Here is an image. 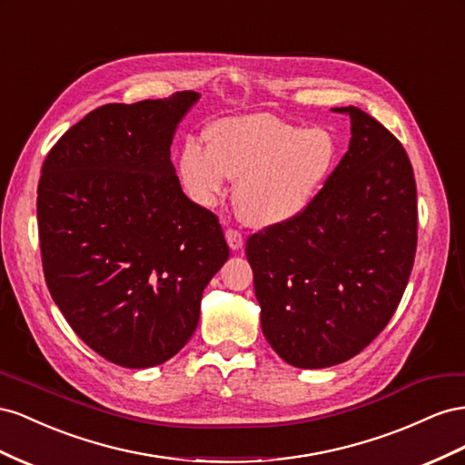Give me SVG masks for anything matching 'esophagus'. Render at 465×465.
I'll use <instances>...</instances> for the list:
<instances>
[{
    "label": "esophagus",
    "mask_w": 465,
    "mask_h": 465,
    "mask_svg": "<svg viewBox=\"0 0 465 465\" xmlns=\"http://www.w3.org/2000/svg\"><path fill=\"white\" fill-rule=\"evenodd\" d=\"M225 242H228L232 251H240L243 247V235L237 230L228 228V230H225Z\"/></svg>",
    "instance_id": "34e87169"
}]
</instances>
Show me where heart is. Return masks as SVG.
I'll list each match as a JSON object with an SVG mask.
<instances>
[{"instance_id":"heart-1","label":"heart","mask_w":465,"mask_h":465,"mask_svg":"<svg viewBox=\"0 0 465 465\" xmlns=\"http://www.w3.org/2000/svg\"><path fill=\"white\" fill-rule=\"evenodd\" d=\"M208 145L189 140L179 155L184 193L203 208L216 206L237 179L235 208L253 228L296 220L322 193L339 162L335 136L322 126L302 128L255 113L220 118Z\"/></svg>"}]
</instances>
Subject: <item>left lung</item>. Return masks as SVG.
Masks as SVG:
<instances>
[{
    "instance_id": "8db88e82",
    "label": "left lung",
    "mask_w": 465,
    "mask_h": 465,
    "mask_svg": "<svg viewBox=\"0 0 465 465\" xmlns=\"http://www.w3.org/2000/svg\"><path fill=\"white\" fill-rule=\"evenodd\" d=\"M351 116L349 152L302 216L253 233L261 327L296 368L356 356L400 306L417 251V184L401 142L374 116Z\"/></svg>"
}]
</instances>
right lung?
Listing matches in <instances>:
<instances>
[{
    "instance_id": "obj_1",
    "label": "right lung",
    "mask_w": 465,
    "mask_h": 465,
    "mask_svg": "<svg viewBox=\"0 0 465 465\" xmlns=\"http://www.w3.org/2000/svg\"><path fill=\"white\" fill-rule=\"evenodd\" d=\"M198 93L91 111L38 181L46 286L87 347L150 368L193 337L206 284L230 257L222 225L184 196L171 142Z\"/></svg>"
}]
</instances>
